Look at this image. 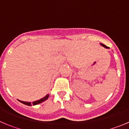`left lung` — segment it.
<instances>
[{"label": "left lung", "instance_id": "1", "mask_svg": "<svg viewBox=\"0 0 129 129\" xmlns=\"http://www.w3.org/2000/svg\"><path fill=\"white\" fill-rule=\"evenodd\" d=\"M101 44V45H102V46H103V47H104L105 48H107V49H108V48H109V47H107L106 45H104V44Z\"/></svg>", "mask_w": 129, "mask_h": 129}]
</instances>
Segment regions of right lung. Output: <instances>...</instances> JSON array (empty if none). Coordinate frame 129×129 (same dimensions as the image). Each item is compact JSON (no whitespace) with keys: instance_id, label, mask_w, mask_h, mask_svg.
<instances>
[{"instance_id":"right-lung-1","label":"right lung","mask_w":129,"mask_h":129,"mask_svg":"<svg viewBox=\"0 0 129 129\" xmlns=\"http://www.w3.org/2000/svg\"><path fill=\"white\" fill-rule=\"evenodd\" d=\"M49 94H47L46 96H45V97H44V98L41 99L39 100V101H35V102H33L32 104L30 103V102H24V101H19V100H18V101H19V102H20L21 103L24 104L25 105H28V106H30V105H37L39 104H40L42 103V102H43L44 101H46L47 99L48 98H49Z\"/></svg>"}]
</instances>
